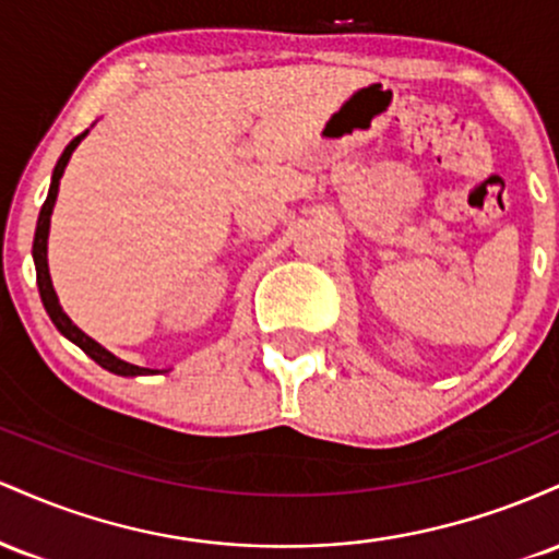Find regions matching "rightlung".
Listing matches in <instances>:
<instances>
[{"instance_id":"right-lung-1","label":"right lung","mask_w":559,"mask_h":559,"mask_svg":"<svg viewBox=\"0 0 559 559\" xmlns=\"http://www.w3.org/2000/svg\"><path fill=\"white\" fill-rule=\"evenodd\" d=\"M88 136V131H83L81 136H75L70 144L66 146V152H62L60 159H57L55 165V173H52V183H49V194H47V202H44L41 213H38V223H36V236H34V265H36V284H38V294H41V301H44V310H47V316L52 318V323L57 325V331L62 333V336L68 338V342H73L75 346H81L83 352H86L88 357L96 365H102L105 370H110L115 376H150V373H157V370H150V368H139V365H131L126 360H120V357H115L110 349H105L99 342H94L92 336H86L79 325L73 323L66 316V310H62L60 299H57V292L52 286V275H49V262H47V241H49V226H52V210H55V202H57V191H60V178L62 173H66L68 163H70V155L75 152V146L81 144L83 139Z\"/></svg>"}]
</instances>
